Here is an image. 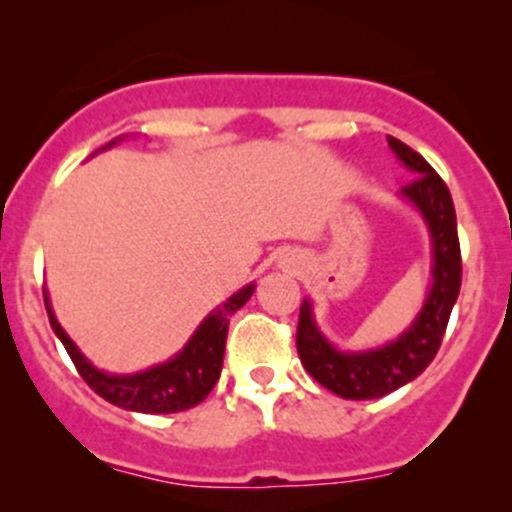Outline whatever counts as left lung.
<instances>
[{
    "label": "left lung",
    "instance_id": "obj_1",
    "mask_svg": "<svg viewBox=\"0 0 512 512\" xmlns=\"http://www.w3.org/2000/svg\"><path fill=\"white\" fill-rule=\"evenodd\" d=\"M389 148L415 177L398 196L423 218L430 235L432 282L423 306L396 340L379 347H367V350H340L335 342L325 338L313 316V303L308 299L301 303L299 330H296V350L306 372L320 386L350 401L381 398L425 372V367L440 350L449 313L457 303L459 286H462L457 213H454L447 184L425 162L423 155L415 153L398 138L389 136Z\"/></svg>",
    "mask_w": 512,
    "mask_h": 512
}]
</instances>
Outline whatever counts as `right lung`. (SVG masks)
I'll use <instances>...</instances> for the list:
<instances>
[{
    "instance_id": "add662e5",
    "label": "right lung",
    "mask_w": 512,
    "mask_h": 512,
    "mask_svg": "<svg viewBox=\"0 0 512 512\" xmlns=\"http://www.w3.org/2000/svg\"><path fill=\"white\" fill-rule=\"evenodd\" d=\"M119 140H123V136L106 143L101 150L114 148ZM101 150H97V153H101ZM252 291H255V282H250L240 291H235L230 299L213 308L209 316L201 320L199 328L194 330L192 338L187 340V345H184L177 355H172L167 362L153 364V367L133 374H111L94 367V364L82 355V350L75 345V340L65 333L63 325L58 323L46 289H43V299H46L50 328H53V333L58 335V340L65 345L67 355L75 362L82 379L87 381L104 401L114 403V406L123 408V411L179 413L204 401L213 386H216L223 367V352H226L230 316L250 301Z\"/></svg>"
}]
</instances>
